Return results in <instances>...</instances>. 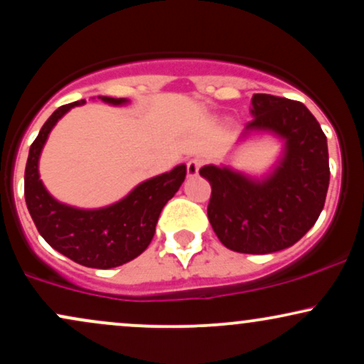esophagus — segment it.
Here are the masks:
<instances>
[{"label": "esophagus", "instance_id": "1", "mask_svg": "<svg viewBox=\"0 0 364 364\" xmlns=\"http://www.w3.org/2000/svg\"><path fill=\"white\" fill-rule=\"evenodd\" d=\"M200 168H202V161H200V159H190V161L186 162L188 176H190V178L196 176V174H198Z\"/></svg>", "mask_w": 364, "mask_h": 364}]
</instances>
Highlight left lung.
Here are the masks:
<instances>
[{"label":"left lung","instance_id":"1","mask_svg":"<svg viewBox=\"0 0 364 364\" xmlns=\"http://www.w3.org/2000/svg\"><path fill=\"white\" fill-rule=\"evenodd\" d=\"M246 129H269L286 140L272 176L257 183L228 168L203 166L210 183L207 214L225 248L265 255L298 243L325 205L330 168L327 136L303 102L255 94Z\"/></svg>","mask_w":364,"mask_h":364}]
</instances>
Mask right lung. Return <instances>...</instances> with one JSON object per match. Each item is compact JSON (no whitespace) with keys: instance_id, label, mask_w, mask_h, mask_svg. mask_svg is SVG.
<instances>
[{"instance_id":"1","label":"right lung","mask_w":364,"mask_h":364,"mask_svg":"<svg viewBox=\"0 0 364 364\" xmlns=\"http://www.w3.org/2000/svg\"><path fill=\"white\" fill-rule=\"evenodd\" d=\"M109 104H123L127 99L102 97ZM77 101L58 107L49 116L28 150L25 166V202L39 235L70 260L92 269L119 267L145 252L156 235V224L168 200L174 196L186 178V166L144 181L121 202L99 210H82L56 202L39 179V156L49 132L58 119Z\"/></svg>"}]
</instances>
